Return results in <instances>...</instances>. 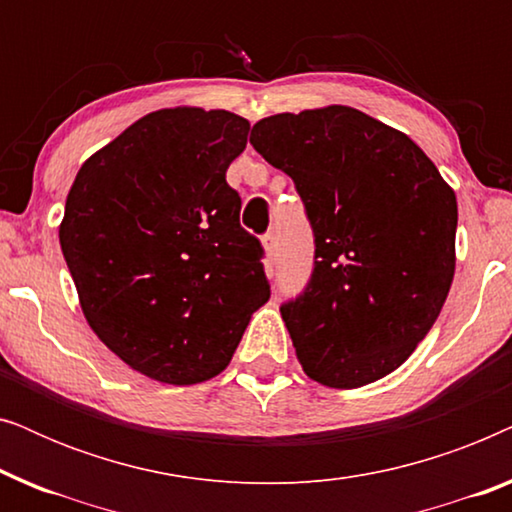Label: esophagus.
Returning <instances> with one entry per match:
<instances>
[{"label":"esophagus","instance_id":"34e87169","mask_svg":"<svg viewBox=\"0 0 512 512\" xmlns=\"http://www.w3.org/2000/svg\"><path fill=\"white\" fill-rule=\"evenodd\" d=\"M263 249H265V254H268L270 258H275L277 256V237L272 235V233L263 235Z\"/></svg>","mask_w":512,"mask_h":512}]
</instances>
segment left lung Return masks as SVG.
Instances as JSON below:
<instances>
[{"label":"left lung","mask_w":512,"mask_h":512,"mask_svg":"<svg viewBox=\"0 0 512 512\" xmlns=\"http://www.w3.org/2000/svg\"><path fill=\"white\" fill-rule=\"evenodd\" d=\"M249 142L314 230L310 284L282 305L300 366L333 389L394 373L450 293L454 191L408 135L342 104L263 118Z\"/></svg>","instance_id":"left-lung-1"}]
</instances>
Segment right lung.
Returning <instances> with one entry per match:
<instances>
[{"label":"right lung","instance_id":"1","mask_svg":"<svg viewBox=\"0 0 512 512\" xmlns=\"http://www.w3.org/2000/svg\"><path fill=\"white\" fill-rule=\"evenodd\" d=\"M249 128L223 109L153 111L69 188L60 247L83 317L151 380L219 375L270 298L261 242L240 226L242 200L226 181Z\"/></svg>","mask_w":512,"mask_h":512}]
</instances>
